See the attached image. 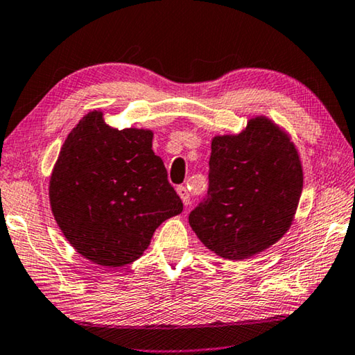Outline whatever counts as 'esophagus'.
<instances>
[{
    "label": "esophagus",
    "instance_id": "obj_1",
    "mask_svg": "<svg viewBox=\"0 0 355 355\" xmlns=\"http://www.w3.org/2000/svg\"><path fill=\"white\" fill-rule=\"evenodd\" d=\"M177 194L180 196V199H182V202H183V205L184 207H188L189 205V192H188V189L184 188V186H178L177 188Z\"/></svg>",
    "mask_w": 355,
    "mask_h": 355
}]
</instances>
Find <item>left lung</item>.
Returning <instances> with one entry per match:
<instances>
[{
  "label": "left lung",
  "mask_w": 355,
  "mask_h": 355,
  "mask_svg": "<svg viewBox=\"0 0 355 355\" xmlns=\"http://www.w3.org/2000/svg\"><path fill=\"white\" fill-rule=\"evenodd\" d=\"M302 186L290 133L266 116H254L238 135L211 139L208 196L189 214V225L213 254L248 260L290 230Z\"/></svg>",
  "instance_id": "1"
}]
</instances>
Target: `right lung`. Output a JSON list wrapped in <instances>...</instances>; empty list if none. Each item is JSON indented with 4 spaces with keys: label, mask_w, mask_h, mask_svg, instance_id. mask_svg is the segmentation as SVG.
Returning a JSON list of instances; mask_svg holds the SVG:
<instances>
[{
    "label": "right lung",
    "mask_w": 355,
    "mask_h": 355,
    "mask_svg": "<svg viewBox=\"0 0 355 355\" xmlns=\"http://www.w3.org/2000/svg\"><path fill=\"white\" fill-rule=\"evenodd\" d=\"M152 141V130L111 127L100 110L65 137L48 197L65 239L86 260L105 268L133 263L156 228L183 211Z\"/></svg>",
    "instance_id": "add662e5"
}]
</instances>
